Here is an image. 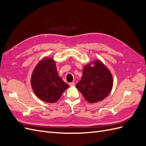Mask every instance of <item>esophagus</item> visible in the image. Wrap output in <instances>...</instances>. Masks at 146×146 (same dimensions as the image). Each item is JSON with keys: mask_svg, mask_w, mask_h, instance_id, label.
<instances>
[{"mask_svg": "<svg viewBox=\"0 0 146 146\" xmlns=\"http://www.w3.org/2000/svg\"><path fill=\"white\" fill-rule=\"evenodd\" d=\"M75 85H76V83H75L74 82H71V83H69V85H70V86H74Z\"/></svg>", "mask_w": 146, "mask_h": 146, "instance_id": "1", "label": "esophagus"}]
</instances>
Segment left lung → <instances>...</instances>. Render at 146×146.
Returning a JSON list of instances; mask_svg holds the SVG:
<instances>
[{"mask_svg":"<svg viewBox=\"0 0 146 146\" xmlns=\"http://www.w3.org/2000/svg\"><path fill=\"white\" fill-rule=\"evenodd\" d=\"M113 78L109 69L99 60L84 66L81 80L76 88L91 104L102 101L110 94Z\"/></svg>","mask_w":146,"mask_h":146,"instance_id":"1","label":"left lung"}]
</instances>
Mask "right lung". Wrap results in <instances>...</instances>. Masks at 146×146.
Segmentation results:
<instances>
[{
  "label": "right lung",
  "instance_id": "right-lung-1",
  "mask_svg": "<svg viewBox=\"0 0 146 146\" xmlns=\"http://www.w3.org/2000/svg\"><path fill=\"white\" fill-rule=\"evenodd\" d=\"M31 86L38 98L47 103L58 101L69 87L59 76L55 60L42 58L35 66L31 76Z\"/></svg>",
  "mask_w": 146,
  "mask_h": 146
}]
</instances>
